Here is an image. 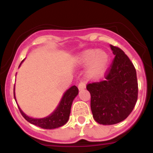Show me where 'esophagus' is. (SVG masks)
Wrapping results in <instances>:
<instances>
[{
  "label": "esophagus",
  "mask_w": 153,
  "mask_h": 153,
  "mask_svg": "<svg viewBox=\"0 0 153 153\" xmlns=\"http://www.w3.org/2000/svg\"><path fill=\"white\" fill-rule=\"evenodd\" d=\"M85 88V81H80L78 84V89L79 90H82Z\"/></svg>",
  "instance_id": "1"
}]
</instances>
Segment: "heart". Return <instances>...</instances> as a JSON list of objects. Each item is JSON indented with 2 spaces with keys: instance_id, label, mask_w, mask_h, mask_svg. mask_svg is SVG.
Segmentation results:
<instances>
[{
  "instance_id": "obj_1",
  "label": "heart",
  "mask_w": 153,
  "mask_h": 153,
  "mask_svg": "<svg viewBox=\"0 0 153 153\" xmlns=\"http://www.w3.org/2000/svg\"><path fill=\"white\" fill-rule=\"evenodd\" d=\"M75 61L78 64H88V76L96 78L102 75L106 71L109 57L104 51L88 50L79 54L75 58Z\"/></svg>"
}]
</instances>
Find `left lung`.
<instances>
[{
    "mask_svg": "<svg viewBox=\"0 0 153 153\" xmlns=\"http://www.w3.org/2000/svg\"><path fill=\"white\" fill-rule=\"evenodd\" d=\"M115 57L105 73V80L87 84L91 108L96 122L104 125L124 121L137 101L138 82L133 63L118 47L110 45Z\"/></svg>",
    "mask_w": 153,
    "mask_h": 153,
    "instance_id": "obj_1",
    "label": "left lung"
}]
</instances>
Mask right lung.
I'll return each mask as SVG.
<instances>
[{
	"label": "right lung",
	"mask_w": 153,
	"mask_h": 153,
	"mask_svg": "<svg viewBox=\"0 0 153 153\" xmlns=\"http://www.w3.org/2000/svg\"><path fill=\"white\" fill-rule=\"evenodd\" d=\"M24 60H22V62ZM21 62V64H22ZM20 64V65H21ZM14 91V90H13ZM78 94V88L75 85H73L71 88H70L68 91L65 93L60 103L57 106V108L54 110V112H52L50 115L48 117H45L42 119H34L29 117L26 116L24 112L21 110V108L19 107V109L20 111L21 114L23 116L24 119L27 122H29L31 124H34V125L39 127L42 129H52L62 127L65 124H66L67 122L69 119L70 114H71V109L72 103H73V99H75V96ZM13 95L15 94L13 91Z\"/></svg>",
	"instance_id": "1"
}]
</instances>
